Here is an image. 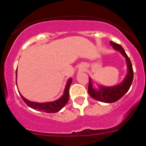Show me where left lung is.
<instances>
[{
    "instance_id": "1",
    "label": "left lung",
    "mask_w": 146,
    "mask_h": 146,
    "mask_svg": "<svg viewBox=\"0 0 146 146\" xmlns=\"http://www.w3.org/2000/svg\"><path fill=\"white\" fill-rule=\"evenodd\" d=\"M110 44L115 50L119 51L124 56V58H126L128 71H127V74H126L123 82L120 83L119 85L112 86V87H105V86H99V89H95L93 87L92 80L91 78H89V95L96 100L105 103H113L121 99L129 91V89L132 83L134 76V72L131 60L125 52L123 47L118 44L115 43L113 42H110Z\"/></svg>"
}]
</instances>
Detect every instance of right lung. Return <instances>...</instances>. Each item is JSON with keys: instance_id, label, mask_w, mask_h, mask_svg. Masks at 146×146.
I'll list each match as a JSON object with an SVG mask.
<instances>
[{"instance_id": "right-lung-1", "label": "right lung", "mask_w": 146, "mask_h": 146, "mask_svg": "<svg viewBox=\"0 0 146 146\" xmlns=\"http://www.w3.org/2000/svg\"><path fill=\"white\" fill-rule=\"evenodd\" d=\"M16 76H17V71H16ZM72 79L70 78L69 80L67 81L66 86L65 90H64V94L62 95L61 97L59 99L56 100V101L51 102H44V103H38V102H31L28 99H25V97H23L20 94L22 99L25 104L29 106L30 108H33L34 110H37L39 111H43L45 113H55L57 112L60 111L62 108L65 106L67 104L68 101H69V89L70 87L71 84H72ZM17 84V80H16Z\"/></svg>"}]
</instances>
